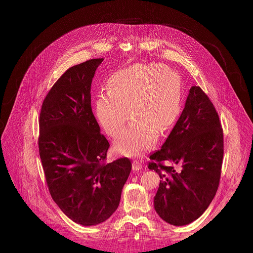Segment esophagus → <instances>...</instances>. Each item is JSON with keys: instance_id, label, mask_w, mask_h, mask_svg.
Wrapping results in <instances>:
<instances>
[{"instance_id": "1", "label": "esophagus", "mask_w": 253, "mask_h": 253, "mask_svg": "<svg viewBox=\"0 0 253 253\" xmlns=\"http://www.w3.org/2000/svg\"><path fill=\"white\" fill-rule=\"evenodd\" d=\"M141 168H142L141 162H139V161H137V160H134L133 162H132V169H133V170L138 171V170H140Z\"/></svg>"}]
</instances>
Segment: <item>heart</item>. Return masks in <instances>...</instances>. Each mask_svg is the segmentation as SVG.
Instances as JSON below:
<instances>
[{"mask_svg":"<svg viewBox=\"0 0 253 253\" xmlns=\"http://www.w3.org/2000/svg\"><path fill=\"white\" fill-rule=\"evenodd\" d=\"M106 92L95 101L96 118L106 133L117 137L128 121V112L133 118L115 143L123 155L149 151L158 132L168 131L180 112L181 78L168 66L136 63L120 70L109 78Z\"/></svg>","mask_w":253,"mask_h":253,"instance_id":"1","label":"heart"}]
</instances>
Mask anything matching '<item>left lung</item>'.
Instances as JSON below:
<instances>
[{
  "instance_id": "8db88e82",
  "label": "left lung",
  "mask_w": 253,
  "mask_h": 253,
  "mask_svg": "<svg viewBox=\"0 0 253 253\" xmlns=\"http://www.w3.org/2000/svg\"><path fill=\"white\" fill-rule=\"evenodd\" d=\"M222 157L218 115L203 90L193 86L175 126L150 157L149 168L161 178L154 198L159 216L176 227L200 217L216 194Z\"/></svg>"
}]
</instances>
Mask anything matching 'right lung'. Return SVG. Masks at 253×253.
I'll return each mask as SVG.
<instances>
[{
    "mask_svg": "<svg viewBox=\"0 0 253 253\" xmlns=\"http://www.w3.org/2000/svg\"><path fill=\"white\" fill-rule=\"evenodd\" d=\"M103 58L74 65L53 85L40 114L39 152L51 197L76 223L90 227L117 210L131 161L105 163L110 143L91 109V83Z\"/></svg>",
    "mask_w": 253,
    "mask_h": 253,
    "instance_id": "add662e5",
    "label": "right lung"
}]
</instances>
